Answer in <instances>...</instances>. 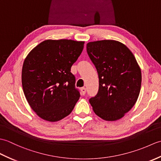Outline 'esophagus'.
Segmentation results:
<instances>
[{
    "label": "esophagus",
    "instance_id": "esophagus-1",
    "mask_svg": "<svg viewBox=\"0 0 161 161\" xmlns=\"http://www.w3.org/2000/svg\"><path fill=\"white\" fill-rule=\"evenodd\" d=\"M81 94H82L83 95H84L85 94H86V88H84V87L81 88Z\"/></svg>",
    "mask_w": 161,
    "mask_h": 161
}]
</instances>
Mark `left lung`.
<instances>
[{
    "mask_svg": "<svg viewBox=\"0 0 161 161\" xmlns=\"http://www.w3.org/2000/svg\"><path fill=\"white\" fill-rule=\"evenodd\" d=\"M96 68L99 91L89 100L93 110L106 121H116L129 112L139 96L141 70L133 54L122 43L101 40L86 44Z\"/></svg>",
    "mask_w": 161,
    "mask_h": 161,
    "instance_id": "1",
    "label": "left lung"
}]
</instances>
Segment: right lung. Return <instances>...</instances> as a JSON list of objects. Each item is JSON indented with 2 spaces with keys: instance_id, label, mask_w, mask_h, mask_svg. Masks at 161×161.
<instances>
[{
  "instance_id": "right-lung-1",
  "label": "right lung",
  "mask_w": 161,
  "mask_h": 161,
  "mask_svg": "<svg viewBox=\"0 0 161 161\" xmlns=\"http://www.w3.org/2000/svg\"><path fill=\"white\" fill-rule=\"evenodd\" d=\"M84 42L47 39L30 51L22 68L23 93L30 107L44 120L59 121L69 115L80 97L70 68Z\"/></svg>"
}]
</instances>
